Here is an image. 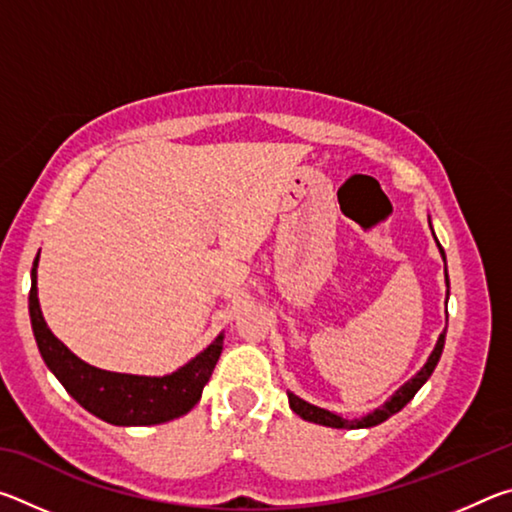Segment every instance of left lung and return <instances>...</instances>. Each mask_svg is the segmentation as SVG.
Returning <instances> with one entry per match:
<instances>
[{
  "mask_svg": "<svg viewBox=\"0 0 512 512\" xmlns=\"http://www.w3.org/2000/svg\"><path fill=\"white\" fill-rule=\"evenodd\" d=\"M429 225H431V219H429ZM431 235H433V239H436V232H433V228H431ZM436 246H438V250H440V257H443V262H445V284H447V298H449L447 257H445L443 246L438 244V239H436ZM445 307H447V300H445ZM445 334H447V327L443 329V334L438 336L436 348L431 350L427 363H424V366H422L418 372H415V375H413L409 381H404V384H402L400 388H397V391H395L391 397H388V400H386L384 404L377 406V409L370 411L368 415H363V418H354V420L341 418L339 413L327 411V409H320V406H316V404L305 402V400H302V397H298L296 393H287V395H289L291 411L296 413V415H300L302 420L314 422V424H323V427H332V429H368V427H377V424L388 420V418H391V415H395L397 411H402L404 406L413 400L415 393H418L420 388H422L424 384H427V379L431 377V372L436 370V366H438L440 354H443V348H445Z\"/></svg>",
  "mask_w": 512,
  "mask_h": 512,
  "instance_id": "left-lung-1",
  "label": "left lung"
}]
</instances>
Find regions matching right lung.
Instances as JSON below:
<instances>
[{
	"label": "right lung",
	"instance_id": "obj_1",
	"mask_svg": "<svg viewBox=\"0 0 512 512\" xmlns=\"http://www.w3.org/2000/svg\"><path fill=\"white\" fill-rule=\"evenodd\" d=\"M38 259L31 268L29 316L38 350L47 368L85 411L115 427H151L176 420L194 409L223 350V334L192 361L164 377L126 375L94 368L76 357L47 327L38 300Z\"/></svg>",
	"mask_w": 512,
	"mask_h": 512
}]
</instances>
